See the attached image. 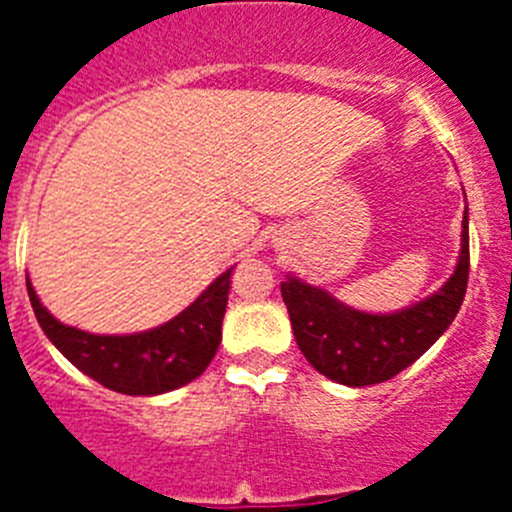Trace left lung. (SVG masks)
<instances>
[{
  "mask_svg": "<svg viewBox=\"0 0 512 512\" xmlns=\"http://www.w3.org/2000/svg\"><path fill=\"white\" fill-rule=\"evenodd\" d=\"M469 282V217L461 220V253L451 279L436 295L392 315L346 307L320 287L289 277L282 300L297 346L323 377L348 387L379 384L408 369L456 318Z\"/></svg>",
  "mask_w": 512,
  "mask_h": 512,
  "instance_id": "left-lung-1",
  "label": "left lung"
}]
</instances>
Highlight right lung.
<instances>
[{
  "instance_id": "add662e5",
  "label": "right lung",
  "mask_w": 512,
  "mask_h": 512,
  "mask_svg": "<svg viewBox=\"0 0 512 512\" xmlns=\"http://www.w3.org/2000/svg\"><path fill=\"white\" fill-rule=\"evenodd\" d=\"M230 271L215 279L184 312L161 328L133 336H94L63 325L40 305L27 279L35 318L71 364L122 395H164L200 377L223 338Z\"/></svg>"
}]
</instances>
